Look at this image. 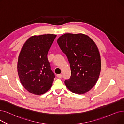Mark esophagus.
I'll list each match as a JSON object with an SVG mask.
<instances>
[{"instance_id":"34e87169","label":"esophagus","mask_w":124,"mask_h":124,"mask_svg":"<svg viewBox=\"0 0 124 124\" xmlns=\"http://www.w3.org/2000/svg\"><path fill=\"white\" fill-rule=\"evenodd\" d=\"M57 77L59 78H61L62 77V74H58L57 75Z\"/></svg>"}]
</instances>
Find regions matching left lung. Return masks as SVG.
I'll return each instance as SVG.
<instances>
[{"mask_svg":"<svg viewBox=\"0 0 124 124\" xmlns=\"http://www.w3.org/2000/svg\"><path fill=\"white\" fill-rule=\"evenodd\" d=\"M61 50L67 57L71 77L65 84L72 92L82 94L95 85L101 70V60L98 47L88 35L66 33L57 40Z\"/></svg>","mask_w":124,"mask_h":124,"instance_id":"1","label":"left lung"}]
</instances>
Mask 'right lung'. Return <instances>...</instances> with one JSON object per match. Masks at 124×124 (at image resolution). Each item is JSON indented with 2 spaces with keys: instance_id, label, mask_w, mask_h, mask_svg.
<instances>
[{
  "instance_id": "1",
  "label": "right lung",
  "mask_w": 124,
  "mask_h": 124,
  "mask_svg": "<svg viewBox=\"0 0 124 124\" xmlns=\"http://www.w3.org/2000/svg\"><path fill=\"white\" fill-rule=\"evenodd\" d=\"M56 36H32L26 40L20 52L18 75L23 87L32 94H44L52 87L55 74L51 69L47 54Z\"/></svg>"
}]
</instances>
